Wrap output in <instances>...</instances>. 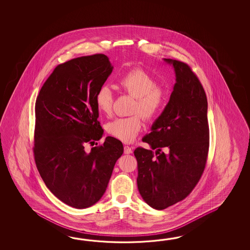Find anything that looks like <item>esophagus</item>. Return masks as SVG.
Instances as JSON below:
<instances>
[{"mask_svg":"<svg viewBox=\"0 0 250 250\" xmlns=\"http://www.w3.org/2000/svg\"><path fill=\"white\" fill-rule=\"evenodd\" d=\"M124 154H132V148H131V147H129L128 146H124Z\"/></svg>","mask_w":250,"mask_h":250,"instance_id":"obj_1","label":"esophagus"}]
</instances>
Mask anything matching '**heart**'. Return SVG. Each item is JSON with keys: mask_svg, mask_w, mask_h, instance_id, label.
<instances>
[{"mask_svg": "<svg viewBox=\"0 0 250 250\" xmlns=\"http://www.w3.org/2000/svg\"><path fill=\"white\" fill-rule=\"evenodd\" d=\"M119 85L128 95L134 96L129 117L116 118L106 124L107 132L113 138L129 143L137 138L143 126V118L152 121L157 117L165 105V95L157 81L146 70L141 68L130 69L119 80ZM97 109L105 115L112 112L113 94L110 86L103 85L96 92L95 97Z\"/></svg>", "mask_w": 250, "mask_h": 250, "instance_id": "b5f03b06", "label": "heart"}]
</instances>
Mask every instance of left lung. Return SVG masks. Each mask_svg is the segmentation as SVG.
Returning a JSON list of instances; mask_svg holds the SVG:
<instances>
[{
  "label": "left lung",
  "instance_id": "1",
  "mask_svg": "<svg viewBox=\"0 0 250 250\" xmlns=\"http://www.w3.org/2000/svg\"><path fill=\"white\" fill-rule=\"evenodd\" d=\"M171 64L176 83L152 132L144 137L153 150L138 147V191L151 208L163 210L186 198L202 176L208 161V98L191 68L177 60ZM164 148L169 153L165 154Z\"/></svg>",
  "mask_w": 250,
  "mask_h": 250
}]
</instances>
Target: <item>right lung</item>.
I'll list each match as a JSON object with an SVG mask.
<instances>
[{"label":"right lung","mask_w":250,"mask_h":250,"mask_svg":"<svg viewBox=\"0 0 250 250\" xmlns=\"http://www.w3.org/2000/svg\"><path fill=\"white\" fill-rule=\"evenodd\" d=\"M106 55L72 59L53 69L36 101L34 156L42 181L69 207L95 205L106 190L123 143L103 136L95 97L112 73Z\"/></svg>","instance_id":"add662e5"}]
</instances>
